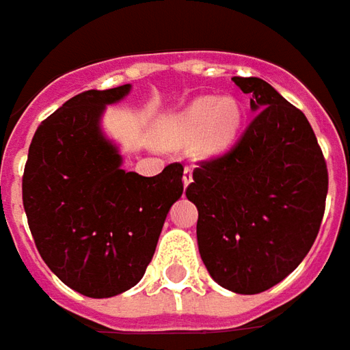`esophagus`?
I'll use <instances>...</instances> for the list:
<instances>
[{
  "label": "esophagus",
  "mask_w": 350,
  "mask_h": 350,
  "mask_svg": "<svg viewBox=\"0 0 350 350\" xmlns=\"http://www.w3.org/2000/svg\"><path fill=\"white\" fill-rule=\"evenodd\" d=\"M182 182H184V187H187L191 182H193V168L186 166L184 168V176H182Z\"/></svg>",
  "instance_id": "34e87169"
}]
</instances>
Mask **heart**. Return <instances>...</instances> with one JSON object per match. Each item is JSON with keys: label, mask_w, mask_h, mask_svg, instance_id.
Returning <instances> with one entry per match:
<instances>
[{"label": "heart", "mask_w": 350, "mask_h": 350, "mask_svg": "<svg viewBox=\"0 0 350 350\" xmlns=\"http://www.w3.org/2000/svg\"><path fill=\"white\" fill-rule=\"evenodd\" d=\"M242 106L232 96H198L180 112L168 116L159 127L157 141L164 149H186L193 145L199 159L224 152L238 135Z\"/></svg>", "instance_id": "b5f03b06"}]
</instances>
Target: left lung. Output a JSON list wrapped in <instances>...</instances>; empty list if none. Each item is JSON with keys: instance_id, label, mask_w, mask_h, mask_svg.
<instances>
[{"instance_id": "1", "label": "left lung", "mask_w": 350, "mask_h": 350, "mask_svg": "<svg viewBox=\"0 0 350 350\" xmlns=\"http://www.w3.org/2000/svg\"><path fill=\"white\" fill-rule=\"evenodd\" d=\"M256 118L230 151L193 170L207 271L236 295H258L295 271L318 236L327 168L298 108L259 77H232Z\"/></svg>"}]
</instances>
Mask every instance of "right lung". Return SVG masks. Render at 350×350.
Here are the masks:
<instances>
[{
    "instance_id": "right-lung-1",
    "label": "right lung",
    "mask_w": 350,
    "mask_h": 350,
    "mask_svg": "<svg viewBox=\"0 0 350 350\" xmlns=\"http://www.w3.org/2000/svg\"><path fill=\"white\" fill-rule=\"evenodd\" d=\"M129 91L122 85L69 98L38 126L23 176V205L44 263L89 298L122 295L143 279L184 191L180 163L151 178L122 168L103 116Z\"/></svg>"
}]
</instances>
